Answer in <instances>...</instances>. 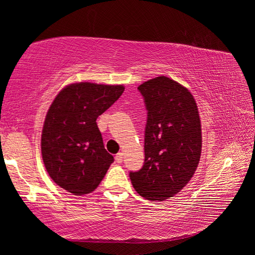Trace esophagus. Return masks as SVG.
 Returning a JSON list of instances; mask_svg holds the SVG:
<instances>
[{
    "label": "esophagus",
    "mask_w": 255,
    "mask_h": 255,
    "mask_svg": "<svg viewBox=\"0 0 255 255\" xmlns=\"http://www.w3.org/2000/svg\"><path fill=\"white\" fill-rule=\"evenodd\" d=\"M115 159H116V162H117V163H122V162H123V159H124V157H123V153H118L117 155H116V156H115Z\"/></svg>",
    "instance_id": "obj_1"
}]
</instances>
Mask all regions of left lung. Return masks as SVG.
<instances>
[{"label":"left lung","instance_id":"obj_1","mask_svg":"<svg viewBox=\"0 0 255 255\" xmlns=\"http://www.w3.org/2000/svg\"><path fill=\"white\" fill-rule=\"evenodd\" d=\"M137 89L147 110L145 161L129 178L141 197L162 201L195 174L201 154L200 118L189 90L169 77H155Z\"/></svg>","mask_w":255,"mask_h":255}]
</instances>
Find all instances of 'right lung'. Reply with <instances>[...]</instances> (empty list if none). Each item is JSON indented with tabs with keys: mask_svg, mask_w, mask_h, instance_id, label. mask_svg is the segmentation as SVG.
Returning a JSON list of instances; mask_svg holds the SVG:
<instances>
[{
	"mask_svg": "<svg viewBox=\"0 0 255 255\" xmlns=\"http://www.w3.org/2000/svg\"><path fill=\"white\" fill-rule=\"evenodd\" d=\"M123 85L81 82L60 91L47 112L41 154L55 183L75 196L94 191L114 156L103 145L97 119L124 92Z\"/></svg>",
	"mask_w": 255,
	"mask_h": 255,
	"instance_id": "add662e5",
	"label": "right lung"
}]
</instances>
